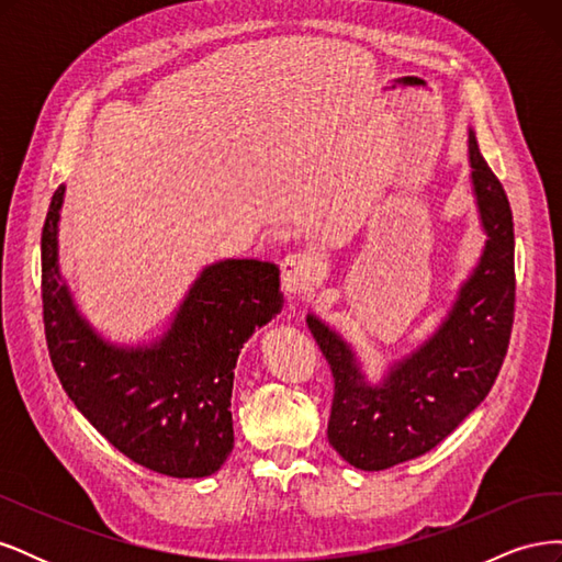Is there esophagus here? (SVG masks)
I'll return each mask as SVG.
<instances>
[{
  "mask_svg": "<svg viewBox=\"0 0 562 562\" xmlns=\"http://www.w3.org/2000/svg\"><path fill=\"white\" fill-rule=\"evenodd\" d=\"M321 277L318 265L310 258V255L293 252L285 255V260L281 262V283L291 295H302L312 291Z\"/></svg>",
  "mask_w": 562,
  "mask_h": 562,
  "instance_id": "esophagus-1",
  "label": "esophagus"
}]
</instances>
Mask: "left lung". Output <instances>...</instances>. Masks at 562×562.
<instances>
[{
	"instance_id": "obj_1",
	"label": "left lung",
	"mask_w": 562,
	"mask_h": 562,
	"mask_svg": "<svg viewBox=\"0 0 562 562\" xmlns=\"http://www.w3.org/2000/svg\"><path fill=\"white\" fill-rule=\"evenodd\" d=\"M475 206L487 236L438 330L370 384L353 349L314 314L307 326L335 380L330 446L361 471H382L436 448L495 384L514 326V215L469 128Z\"/></svg>"
}]
</instances>
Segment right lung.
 Wrapping results in <instances>:
<instances>
[{"label": "right lung", "instance_id": "1", "mask_svg": "<svg viewBox=\"0 0 562 562\" xmlns=\"http://www.w3.org/2000/svg\"><path fill=\"white\" fill-rule=\"evenodd\" d=\"M60 184L42 229V302L50 363L77 411L135 464L203 479L234 448L232 386L246 339L283 307L279 267H203L157 342L119 347L93 330L58 267Z\"/></svg>", "mask_w": 562, "mask_h": 562}]
</instances>
